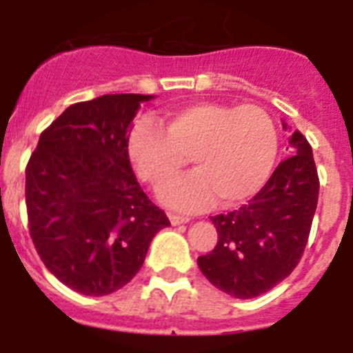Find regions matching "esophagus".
Returning a JSON list of instances; mask_svg holds the SVG:
<instances>
[{"instance_id": "esophagus-1", "label": "esophagus", "mask_w": 353, "mask_h": 353, "mask_svg": "<svg viewBox=\"0 0 353 353\" xmlns=\"http://www.w3.org/2000/svg\"><path fill=\"white\" fill-rule=\"evenodd\" d=\"M170 221L173 226H176V224L189 223V217H185V215H179V214H170Z\"/></svg>"}]
</instances>
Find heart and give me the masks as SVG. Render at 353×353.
<instances>
[{
  "label": "heart",
  "instance_id": "b5f03b06",
  "mask_svg": "<svg viewBox=\"0 0 353 353\" xmlns=\"http://www.w3.org/2000/svg\"><path fill=\"white\" fill-rule=\"evenodd\" d=\"M127 154L139 179L154 189L180 176L191 157L198 173L161 192L171 207L194 210L214 196L236 205L269 180L277 130L260 105L198 102L170 111L164 127L152 117L139 118L127 138Z\"/></svg>",
  "mask_w": 353,
  "mask_h": 353
}]
</instances>
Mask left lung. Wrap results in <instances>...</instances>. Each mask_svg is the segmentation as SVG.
Listing matches in <instances>:
<instances>
[{
    "label": "left lung",
    "mask_w": 353,
    "mask_h": 353,
    "mask_svg": "<svg viewBox=\"0 0 353 353\" xmlns=\"http://www.w3.org/2000/svg\"><path fill=\"white\" fill-rule=\"evenodd\" d=\"M286 150L292 155L249 203L212 217L219 240L198 267L232 297H258L281 283L310 239L320 191L313 150L301 130L292 132Z\"/></svg>",
    "instance_id": "left-lung-1"
}]
</instances>
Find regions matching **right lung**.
<instances>
[{
  "instance_id": "obj_1",
  "label": "right lung",
  "mask_w": 353,
  "mask_h": 353,
  "mask_svg": "<svg viewBox=\"0 0 353 353\" xmlns=\"http://www.w3.org/2000/svg\"><path fill=\"white\" fill-rule=\"evenodd\" d=\"M139 93L67 108L40 134L26 166L28 228L40 260L65 286L102 297L141 269L170 219L136 180L127 138Z\"/></svg>"
}]
</instances>
